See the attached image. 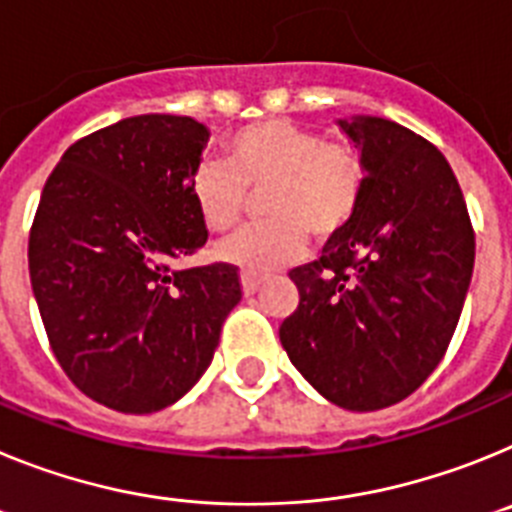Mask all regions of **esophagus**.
<instances>
[{
  "instance_id": "1",
  "label": "esophagus",
  "mask_w": 512,
  "mask_h": 512,
  "mask_svg": "<svg viewBox=\"0 0 512 512\" xmlns=\"http://www.w3.org/2000/svg\"><path fill=\"white\" fill-rule=\"evenodd\" d=\"M261 284H264V279L256 277V274H248V271H243L241 274V287H243V295L246 297L256 295V292L261 289Z\"/></svg>"
}]
</instances>
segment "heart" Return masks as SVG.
Wrapping results in <instances>:
<instances>
[{
  "instance_id": "1",
  "label": "heart",
  "mask_w": 512,
  "mask_h": 512,
  "mask_svg": "<svg viewBox=\"0 0 512 512\" xmlns=\"http://www.w3.org/2000/svg\"><path fill=\"white\" fill-rule=\"evenodd\" d=\"M228 166L205 164L192 179V200L215 233L241 223L248 192L264 194L266 228L246 230L217 246L225 264L264 277L292 264L307 238H336L361 205L364 164L343 143H323L318 133L271 117L235 130L225 143Z\"/></svg>"
}]
</instances>
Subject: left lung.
Instances as JSON below:
<instances>
[{
	"label": "left lung",
	"mask_w": 512,
	"mask_h": 512,
	"mask_svg": "<svg viewBox=\"0 0 512 512\" xmlns=\"http://www.w3.org/2000/svg\"><path fill=\"white\" fill-rule=\"evenodd\" d=\"M364 164L354 220L289 271L300 305L279 328L289 361L338 408L413 395L443 359L474 269V230L449 161L387 117L336 120Z\"/></svg>",
	"instance_id": "1"
}]
</instances>
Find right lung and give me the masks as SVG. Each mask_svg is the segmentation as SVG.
Masks as SVG:
<instances>
[{
  "instance_id": "add662e5",
  "label": "right lung",
  "mask_w": 512,
  "mask_h": 512,
  "mask_svg": "<svg viewBox=\"0 0 512 512\" xmlns=\"http://www.w3.org/2000/svg\"><path fill=\"white\" fill-rule=\"evenodd\" d=\"M210 130L135 115L76 140L45 182L30 282L66 377L117 413H156L200 382L228 312L230 264L176 269L207 228L192 200Z\"/></svg>"
}]
</instances>
